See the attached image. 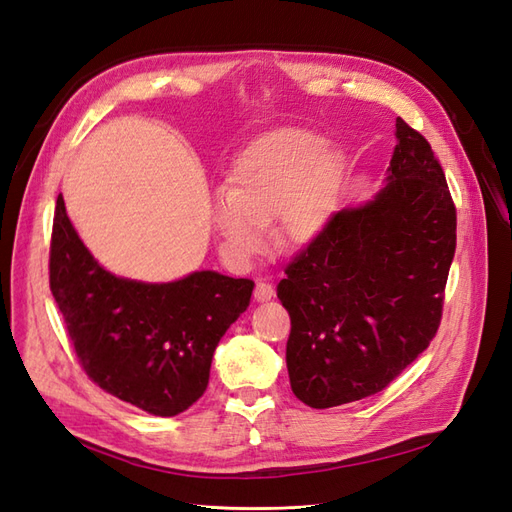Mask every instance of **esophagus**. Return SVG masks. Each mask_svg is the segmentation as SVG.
Here are the masks:
<instances>
[{"mask_svg":"<svg viewBox=\"0 0 512 512\" xmlns=\"http://www.w3.org/2000/svg\"><path fill=\"white\" fill-rule=\"evenodd\" d=\"M273 295H275L273 284H269V282H265V280H258V282H256L254 297H256L258 301H269Z\"/></svg>","mask_w":512,"mask_h":512,"instance_id":"1","label":"esophagus"}]
</instances>
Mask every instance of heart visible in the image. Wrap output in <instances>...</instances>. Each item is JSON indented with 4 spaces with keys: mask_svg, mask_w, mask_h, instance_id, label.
Returning <instances> with one entry per match:
<instances>
[{
    "mask_svg": "<svg viewBox=\"0 0 512 512\" xmlns=\"http://www.w3.org/2000/svg\"><path fill=\"white\" fill-rule=\"evenodd\" d=\"M347 163L325 137L308 129L260 135L234 161L230 189L217 191L209 224L234 262L265 250L267 226L278 219V237L299 245L316 237L336 209Z\"/></svg>",
    "mask_w": 512,
    "mask_h": 512,
    "instance_id": "1",
    "label": "heart"
}]
</instances>
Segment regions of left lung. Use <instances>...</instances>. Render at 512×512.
I'll list each match as a JSON object with an SVG mask.
<instances>
[{
  "instance_id": "obj_1",
  "label": "left lung",
  "mask_w": 512,
  "mask_h": 512,
  "mask_svg": "<svg viewBox=\"0 0 512 512\" xmlns=\"http://www.w3.org/2000/svg\"><path fill=\"white\" fill-rule=\"evenodd\" d=\"M388 185L329 217L288 262L286 366L314 409L377 394L435 338L457 250V209L426 137L396 118Z\"/></svg>"
}]
</instances>
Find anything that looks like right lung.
<instances>
[{"instance_id": "1", "label": "right lung", "mask_w": 512, "mask_h": 512, "mask_svg": "<svg viewBox=\"0 0 512 512\" xmlns=\"http://www.w3.org/2000/svg\"><path fill=\"white\" fill-rule=\"evenodd\" d=\"M49 286L81 368L124 403L170 418L209 385L215 347L250 306L254 282L196 271L168 284L116 278L55 202Z\"/></svg>"}]
</instances>
